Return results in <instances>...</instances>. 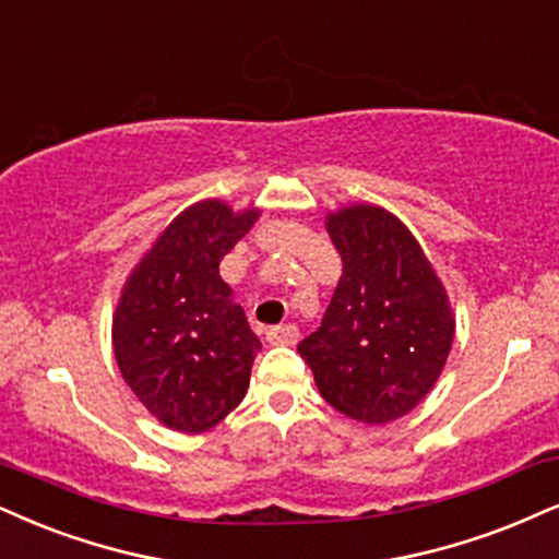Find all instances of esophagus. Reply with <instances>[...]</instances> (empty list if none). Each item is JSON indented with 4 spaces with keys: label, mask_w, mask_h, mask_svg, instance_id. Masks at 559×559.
<instances>
[{
    "label": "esophagus",
    "mask_w": 559,
    "mask_h": 559,
    "mask_svg": "<svg viewBox=\"0 0 559 559\" xmlns=\"http://www.w3.org/2000/svg\"><path fill=\"white\" fill-rule=\"evenodd\" d=\"M298 326H293V323H282V326H272L266 329V342L269 344H295L298 342Z\"/></svg>",
    "instance_id": "esophagus-1"
}]
</instances>
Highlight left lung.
Instances as JSON below:
<instances>
[{
  "mask_svg": "<svg viewBox=\"0 0 559 559\" xmlns=\"http://www.w3.org/2000/svg\"><path fill=\"white\" fill-rule=\"evenodd\" d=\"M342 277L321 326L298 344L321 396L365 425L404 417L443 373L451 300L409 227L383 206L326 217Z\"/></svg>",
  "mask_w": 559,
  "mask_h": 559,
  "instance_id": "8db88e82",
  "label": "left lung"
}]
</instances>
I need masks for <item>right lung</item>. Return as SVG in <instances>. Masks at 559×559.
<instances>
[{"instance_id": "1", "label": "right lung", "mask_w": 559, "mask_h": 559, "mask_svg": "<svg viewBox=\"0 0 559 559\" xmlns=\"http://www.w3.org/2000/svg\"><path fill=\"white\" fill-rule=\"evenodd\" d=\"M219 199L183 210L144 253L114 313V355L134 396L170 430L197 436L243 402L259 336L219 277L257 223Z\"/></svg>"}]
</instances>
